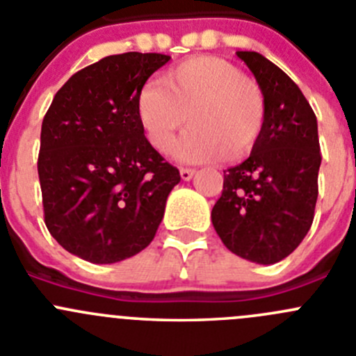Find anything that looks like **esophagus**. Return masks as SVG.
I'll list each match as a JSON object with an SVG mask.
<instances>
[{"mask_svg": "<svg viewBox=\"0 0 356 356\" xmlns=\"http://www.w3.org/2000/svg\"><path fill=\"white\" fill-rule=\"evenodd\" d=\"M194 175H195L194 169H191V168H181V169H180L181 180H185V181L192 180V176H194Z\"/></svg>", "mask_w": 356, "mask_h": 356, "instance_id": "esophagus-1", "label": "esophagus"}]
</instances>
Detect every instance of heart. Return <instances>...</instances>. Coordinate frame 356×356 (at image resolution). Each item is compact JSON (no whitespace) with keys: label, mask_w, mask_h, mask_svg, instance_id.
<instances>
[{"label":"heart","mask_w":356,"mask_h":356,"mask_svg":"<svg viewBox=\"0 0 356 356\" xmlns=\"http://www.w3.org/2000/svg\"><path fill=\"white\" fill-rule=\"evenodd\" d=\"M136 115L145 136L161 154L176 133L191 129L175 147L187 164L238 161L255 150L267 122V103L259 83L236 64L213 56L192 57L171 67L136 97Z\"/></svg>","instance_id":"b5f03b06"}]
</instances>
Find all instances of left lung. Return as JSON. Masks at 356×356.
<instances>
[{
    "label": "left lung",
    "mask_w": 356,
    "mask_h": 356,
    "mask_svg": "<svg viewBox=\"0 0 356 356\" xmlns=\"http://www.w3.org/2000/svg\"><path fill=\"white\" fill-rule=\"evenodd\" d=\"M255 74L267 122L255 150L223 171L211 222L223 245L252 262L276 264L306 238L321 164L316 115L285 71L257 52H238Z\"/></svg>",
    "instance_id": "8db88e82"
}]
</instances>
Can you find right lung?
Segmentation results:
<instances>
[{
  "instance_id": "right-lung-1",
  "label": "right lung",
  "mask_w": 356,
  "mask_h": 356,
  "mask_svg": "<svg viewBox=\"0 0 356 356\" xmlns=\"http://www.w3.org/2000/svg\"><path fill=\"white\" fill-rule=\"evenodd\" d=\"M171 59L108 56L74 73L42 124L38 176L45 225L73 255L113 264L154 239L180 171L145 138L136 97Z\"/></svg>"
}]
</instances>
